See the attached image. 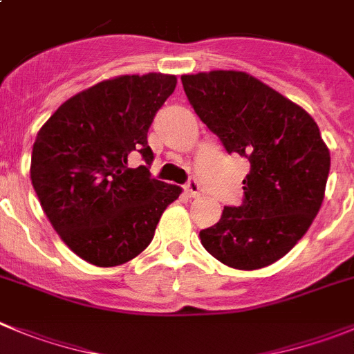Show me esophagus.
<instances>
[{"instance_id":"esophagus-1","label":"esophagus","mask_w":354,"mask_h":354,"mask_svg":"<svg viewBox=\"0 0 354 354\" xmlns=\"http://www.w3.org/2000/svg\"><path fill=\"white\" fill-rule=\"evenodd\" d=\"M184 191H186L187 196H200V193H202V187H200L198 180L189 179L187 180L186 186H184Z\"/></svg>"}]
</instances>
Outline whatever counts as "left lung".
<instances>
[{
	"label": "left lung",
	"instance_id": "1",
	"mask_svg": "<svg viewBox=\"0 0 354 354\" xmlns=\"http://www.w3.org/2000/svg\"><path fill=\"white\" fill-rule=\"evenodd\" d=\"M187 100L226 152L248 158L241 207L200 232L202 245L239 270L272 265L293 249L319 210L330 152L309 113L244 71L180 77Z\"/></svg>",
	"mask_w": 354,
	"mask_h": 354
}]
</instances>
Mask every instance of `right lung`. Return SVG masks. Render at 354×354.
I'll return each mask as SVG.
<instances>
[{
	"instance_id": "add662e5",
	"label": "right lung",
	"mask_w": 354,
	"mask_h": 354,
	"mask_svg": "<svg viewBox=\"0 0 354 354\" xmlns=\"http://www.w3.org/2000/svg\"><path fill=\"white\" fill-rule=\"evenodd\" d=\"M177 86L165 73L121 75L71 96L38 131L31 183L64 244L96 267L140 254L180 187L151 179L147 131ZM140 155L145 165L129 167Z\"/></svg>"
}]
</instances>
